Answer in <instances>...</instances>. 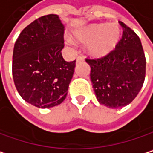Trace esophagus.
Listing matches in <instances>:
<instances>
[{"instance_id":"esophagus-1","label":"esophagus","mask_w":153,"mask_h":153,"mask_svg":"<svg viewBox=\"0 0 153 153\" xmlns=\"http://www.w3.org/2000/svg\"><path fill=\"white\" fill-rule=\"evenodd\" d=\"M83 57L82 56H78L77 57V59H76V62H83Z\"/></svg>"}]
</instances>
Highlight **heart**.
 <instances>
[{"mask_svg": "<svg viewBox=\"0 0 153 153\" xmlns=\"http://www.w3.org/2000/svg\"><path fill=\"white\" fill-rule=\"evenodd\" d=\"M79 43L88 45V53L95 58H102L116 50L122 37L118 24L98 23L84 27L74 33Z\"/></svg>", "mask_w": 153, "mask_h": 153, "instance_id": "1", "label": "heart"}]
</instances>
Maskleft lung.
Returning <instances> with one entry per match:
<instances>
[{"instance_id":"8db88e82","label":"left lung","mask_w":153,"mask_h":153,"mask_svg":"<svg viewBox=\"0 0 153 153\" xmlns=\"http://www.w3.org/2000/svg\"><path fill=\"white\" fill-rule=\"evenodd\" d=\"M123 35L115 51L102 58H87L98 101L110 108L130 104L145 79L146 59L139 36L123 22Z\"/></svg>"}]
</instances>
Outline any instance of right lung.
I'll use <instances>...</instances> for the list:
<instances>
[{
    "mask_svg": "<svg viewBox=\"0 0 153 153\" xmlns=\"http://www.w3.org/2000/svg\"><path fill=\"white\" fill-rule=\"evenodd\" d=\"M64 27L59 17L38 18L19 34L13 49L12 75L20 97L27 103L48 108L66 98L75 61L62 56Z\"/></svg>",
    "mask_w": 153,
    "mask_h": 153,
    "instance_id": "1",
    "label": "right lung"
}]
</instances>
